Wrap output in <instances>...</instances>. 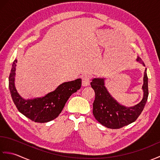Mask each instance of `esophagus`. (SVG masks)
<instances>
[{
  "instance_id": "obj_1",
  "label": "esophagus",
  "mask_w": 160,
  "mask_h": 160,
  "mask_svg": "<svg viewBox=\"0 0 160 160\" xmlns=\"http://www.w3.org/2000/svg\"><path fill=\"white\" fill-rule=\"evenodd\" d=\"M91 80V77L89 75H85L82 78V84L83 87H87L89 84Z\"/></svg>"
}]
</instances>
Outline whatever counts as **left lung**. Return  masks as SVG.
<instances>
[{"label":"left lung","instance_id":"left-lung-1","mask_svg":"<svg viewBox=\"0 0 160 160\" xmlns=\"http://www.w3.org/2000/svg\"><path fill=\"white\" fill-rule=\"evenodd\" d=\"M136 61L145 66L139 56ZM143 80L142 100L133 107H127L119 104L111 96L105 87L104 78H93L91 85L96 93L93 103V113L95 118L102 125L113 129L120 128L135 122L143 111L148 96L147 68L145 69Z\"/></svg>","mask_w":160,"mask_h":160}]
</instances>
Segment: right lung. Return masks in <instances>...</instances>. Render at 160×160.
I'll return each instance as SVG.
<instances>
[{"label": "right lung", "instance_id": "add662e5", "mask_svg": "<svg viewBox=\"0 0 160 160\" xmlns=\"http://www.w3.org/2000/svg\"><path fill=\"white\" fill-rule=\"evenodd\" d=\"M17 60L13 62L9 77V89L12 100L20 113L32 121L45 123L58 116L70 96L79 90L82 80L78 78L60 84L53 91L41 98L25 100L20 96L15 87Z\"/></svg>", "mask_w": 160, "mask_h": 160}]
</instances>
